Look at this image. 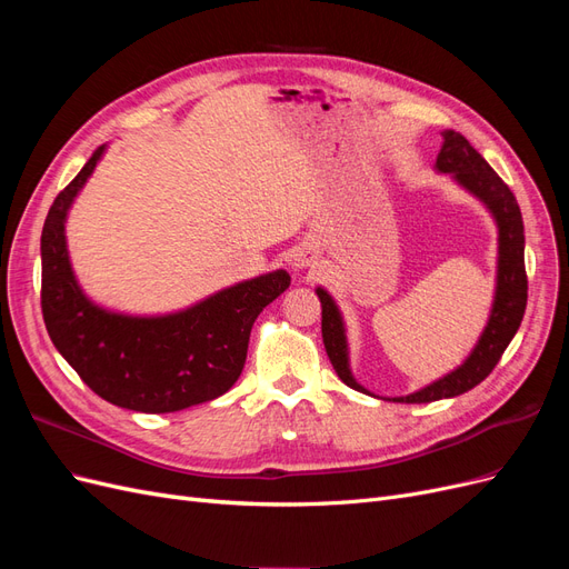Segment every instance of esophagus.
<instances>
[{"label": "esophagus", "instance_id": "1", "mask_svg": "<svg viewBox=\"0 0 569 569\" xmlns=\"http://www.w3.org/2000/svg\"><path fill=\"white\" fill-rule=\"evenodd\" d=\"M318 263V256L311 247H299L295 251V256H291V266H295V270H308L313 268Z\"/></svg>", "mask_w": 569, "mask_h": 569}]
</instances>
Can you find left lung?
I'll return each instance as SVG.
<instances>
[{"mask_svg":"<svg viewBox=\"0 0 569 569\" xmlns=\"http://www.w3.org/2000/svg\"><path fill=\"white\" fill-rule=\"evenodd\" d=\"M443 144L437 157V173H449L451 180L472 194L496 222L498 232V256H496V287L493 301L477 343L468 358L458 368L446 372L439 380L412 391L408 396H393L399 403H429L439 399H453L458 393L470 391L496 368L501 360L527 308V274H525V226L520 206L515 201L510 187L493 173V168L481 159V153L456 130H443ZM316 295L322 303V343L332 360V368L339 380L360 391L370 393L351 372L347 322L339 311L337 301L325 287H316Z\"/></svg>","mask_w":569,"mask_h":569,"instance_id":"left-lung-1","label":"left lung"}]
</instances>
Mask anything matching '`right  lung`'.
<instances>
[{
    "label": "right lung",
    "instance_id": "obj_1",
    "mask_svg": "<svg viewBox=\"0 0 569 569\" xmlns=\"http://www.w3.org/2000/svg\"><path fill=\"white\" fill-rule=\"evenodd\" d=\"M109 144L51 203L42 228V316L57 351L101 399L140 412L213 401L242 375L249 335L289 287L287 270L218 289L180 311L137 316L97 303L76 278L66 220Z\"/></svg>",
    "mask_w": 569,
    "mask_h": 569
}]
</instances>
